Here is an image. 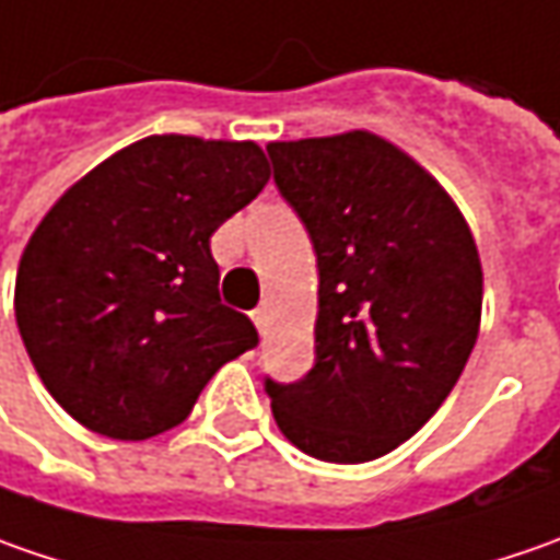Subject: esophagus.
Returning <instances> with one entry per match:
<instances>
[{"mask_svg":"<svg viewBox=\"0 0 560 560\" xmlns=\"http://www.w3.org/2000/svg\"><path fill=\"white\" fill-rule=\"evenodd\" d=\"M252 320H255L258 334H265V330H268V320H270L268 308H255V312H252Z\"/></svg>","mask_w":560,"mask_h":560,"instance_id":"34e87169","label":"esophagus"}]
</instances>
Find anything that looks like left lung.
I'll return each instance as SVG.
<instances>
[{
    "mask_svg": "<svg viewBox=\"0 0 560 560\" xmlns=\"http://www.w3.org/2000/svg\"><path fill=\"white\" fill-rule=\"evenodd\" d=\"M268 155L320 277L314 368L265 380L270 411L312 458L374 462L455 389L480 334V252L440 180L371 130L270 142Z\"/></svg>",
    "mask_w": 560,
    "mask_h": 560,
    "instance_id": "1",
    "label": "left lung"
}]
</instances>
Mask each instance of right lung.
Wrapping results in <instances>:
<instances>
[{
	"label": "right lung",
	"mask_w": 560,
	"mask_h": 560,
	"mask_svg": "<svg viewBox=\"0 0 560 560\" xmlns=\"http://www.w3.org/2000/svg\"><path fill=\"white\" fill-rule=\"evenodd\" d=\"M270 180L258 142L145 137L80 177L24 246L14 317L36 374L86 430L149 440L258 342L218 295L211 233Z\"/></svg>",
	"instance_id": "add662e5"
}]
</instances>
